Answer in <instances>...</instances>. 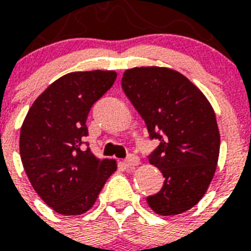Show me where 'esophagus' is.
Instances as JSON below:
<instances>
[{"label":"esophagus","mask_w":251,"mask_h":251,"mask_svg":"<svg viewBox=\"0 0 251 251\" xmlns=\"http://www.w3.org/2000/svg\"><path fill=\"white\" fill-rule=\"evenodd\" d=\"M125 165L129 168L137 167V165H139V157L137 155H134V153H130L129 156L125 159Z\"/></svg>","instance_id":"obj_1"}]
</instances>
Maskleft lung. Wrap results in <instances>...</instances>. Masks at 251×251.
<instances>
[{"label": "left lung", "mask_w": 251, "mask_h": 251, "mask_svg": "<svg viewBox=\"0 0 251 251\" xmlns=\"http://www.w3.org/2000/svg\"><path fill=\"white\" fill-rule=\"evenodd\" d=\"M122 90L159 146L149 155L164 183L147 203L163 216L182 214L202 199L212 181L220 134L212 106L198 87L168 68H134L124 73Z\"/></svg>", "instance_id": "1"}]
</instances>
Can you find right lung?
I'll list each match as a JSON object with an SVG mask.
<instances>
[{"label": "right lung", "instance_id": "obj_1", "mask_svg": "<svg viewBox=\"0 0 251 251\" xmlns=\"http://www.w3.org/2000/svg\"><path fill=\"white\" fill-rule=\"evenodd\" d=\"M114 72L69 73L53 82L29 108L21 129L23 168L39 197L62 215H80L116 172L110 159L82 150L91 106L113 86Z\"/></svg>", "mask_w": 251, "mask_h": 251}]
</instances>
